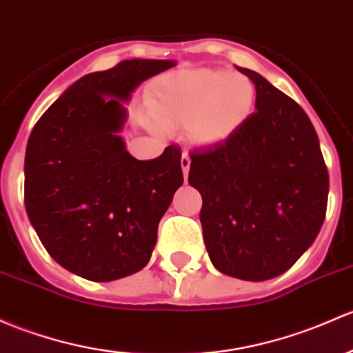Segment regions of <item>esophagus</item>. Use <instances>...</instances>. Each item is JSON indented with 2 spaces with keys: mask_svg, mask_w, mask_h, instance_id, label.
Here are the masks:
<instances>
[{
  "mask_svg": "<svg viewBox=\"0 0 353 353\" xmlns=\"http://www.w3.org/2000/svg\"><path fill=\"white\" fill-rule=\"evenodd\" d=\"M181 167H183L184 177H188L189 167H191V159H189V154H188V152H184V154H183V159H181Z\"/></svg>",
  "mask_w": 353,
  "mask_h": 353,
  "instance_id": "obj_1",
  "label": "esophagus"
}]
</instances>
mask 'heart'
Masks as SVG:
<instances>
[{
    "label": "heart",
    "mask_w": 353,
    "mask_h": 353,
    "mask_svg": "<svg viewBox=\"0 0 353 353\" xmlns=\"http://www.w3.org/2000/svg\"><path fill=\"white\" fill-rule=\"evenodd\" d=\"M254 105L255 88L247 77L194 69L159 83L154 111L164 123H188L189 139L198 145H216L242 127Z\"/></svg>",
    "instance_id": "b5f03b06"
}]
</instances>
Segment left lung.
<instances>
[{
  "mask_svg": "<svg viewBox=\"0 0 353 353\" xmlns=\"http://www.w3.org/2000/svg\"><path fill=\"white\" fill-rule=\"evenodd\" d=\"M255 110L225 142L192 150L206 250L220 272L267 281L291 269L325 221L328 170L316 132L294 99L250 69Z\"/></svg>",
  "mask_w": 353,
  "mask_h": 353,
  "instance_id": "left-lung-1",
  "label": "left lung"
}]
</instances>
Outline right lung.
Instances as JSON below:
<instances>
[{
    "label": "right lung",
    "mask_w": 353,
    "mask_h": 353,
    "mask_svg": "<svg viewBox=\"0 0 353 353\" xmlns=\"http://www.w3.org/2000/svg\"><path fill=\"white\" fill-rule=\"evenodd\" d=\"M174 61L132 59L77 79L40 117L25 154V208L50 257L108 283L142 270L183 184L181 148L137 161L120 132L123 101Z\"/></svg>",
    "instance_id": "right-lung-1"
}]
</instances>
